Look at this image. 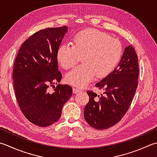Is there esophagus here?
Returning a JSON list of instances; mask_svg holds the SVG:
<instances>
[{"mask_svg":"<svg viewBox=\"0 0 157 157\" xmlns=\"http://www.w3.org/2000/svg\"><path fill=\"white\" fill-rule=\"evenodd\" d=\"M73 93H74L75 94H77V93H79V92L81 91V90H80V89H78V88H73Z\"/></svg>","mask_w":157,"mask_h":157,"instance_id":"34e87169","label":"esophagus"}]
</instances>
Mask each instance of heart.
<instances>
[{"instance_id": "heart-1", "label": "heart", "mask_w": 157, "mask_h": 157, "mask_svg": "<svg viewBox=\"0 0 157 157\" xmlns=\"http://www.w3.org/2000/svg\"><path fill=\"white\" fill-rule=\"evenodd\" d=\"M122 45L118 39L96 29L79 32L73 39V45L66 43L57 52V59L64 69L74 67L83 56V64L71 71L66 81L78 87H84L97 75L103 78L117 66L122 54Z\"/></svg>"}]
</instances>
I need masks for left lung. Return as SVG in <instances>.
Returning a JSON list of instances; mask_svg holds the SVG:
<instances>
[{"label":"left lung","mask_w":157,"mask_h":157,"mask_svg":"<svg viewBox=\"0 0 157 157\" xmlns=\"http://www.w3.org/2000/svg\"><path fill=\"white\" fill-rule=\"evenodd\" d=\"M139 75L137 55L133 46H127L118 66L95 84L104 91L103 94L86 92L89 102L85 106L84 114L87 123L96 129L103 130L121 121L133 99Z\"/></svg>","instance_id":"left-lung-1"}]
</instances>
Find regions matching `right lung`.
Returning a JSON list of instances; mask_svg holds the SVG:
<instances>
[{"mask_svg": "<svg viewBox=\"0 0 157 157\" xmlns=\"http://www.w3.org/2000/svg\"><path fill=\"white\" fill-rule=\"evenodd\" d=\"M67 32L64 26L34 33L21 44L15 58L13 79L17 104L24 116L39 127L57 122L64 104L71 97V86H54L63 78L57 52ZM50 87L54 88L53 92Z\"/></svg>", "mask_w": 157, "mask_h": 157, "instance_id": "right-lung-1", "label": "right lung"}]
</instances>
